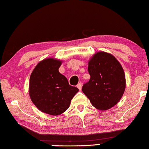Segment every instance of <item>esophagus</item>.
Instances as JSON below:
<instances>
[{
  "instance_id": "esophagus-1",
  "label": "esophagus",
  "mask_w": 149,
  "mask_h": 149,
  "mask_svg": "<svg viewBox=\"0 0 149 149\" xmlns=\"http://www.w3.org/2000/svg\"><path fill=\"white\" fill-rule=\"evenodd\" d=\"M77 88L80 90V91H81V88H82V83H78V84L77 85Z\"/></svg>"
}]
</instances>
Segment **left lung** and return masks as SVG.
Wrapping results in <instances>:
<instances>
[{"instance_id":"obj_1","label":"left lung","mask_w":149,"mask_h":149,"mask_svg":"<svg viewBox=\"0 0 149 149\" xmlns=\"http://www.w3.org/2000/svg\"><path fill=\"white\" fill-rule=\"evenodd\" d=\"M89 81L82 91L95 108L107 110L114 107L125 93L123 68L115 57L104 52L94 54L88 63Z\"/></svg>"}]
</instances>
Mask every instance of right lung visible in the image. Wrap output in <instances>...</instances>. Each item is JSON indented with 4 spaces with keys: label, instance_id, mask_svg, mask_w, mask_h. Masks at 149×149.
Segmentation results:
<instances>
[{
    "label": "right lung",
    "instance_id": "1",
    "mask_svg": "<svg viewBox=\"0 0 149 149\" xmlns=\"http://www.w3.org/2000/svg\"><path fill=\"white\" fill-rule=\"evenodd\" d=\"M59 60L49 58L36 66L29 78V93L35 105L42 112L59 115L68 109L71 100L78 92L58 71Z\"/></svg>",
    "mask_w": 149,
    "mask_h": 149
}]
</instances>
